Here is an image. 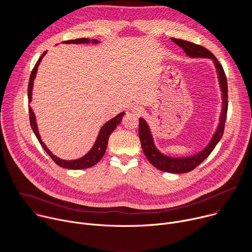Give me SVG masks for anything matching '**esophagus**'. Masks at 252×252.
I'll list each match as a JSON object with an SVG mask.
<instances>
[{
    "label": "esophagus",
    "mask_w": 252,
    "mask_h": 252,
    "mask_svg": "<svg viewBox=\"0 0 252 252\" xmlns=\"http://www.w3.org/2000/svg\"><path fill=\"white\" fill-rule=\"evenodd\" d=\"M130 111H131V112H132L134 115L138 116V115L142 114V112H143V109H142V107H141L140 105H138V104H134V105H132V106H131Z\"/></svg>",
    "instance_id": "esophagus-1"
}]
</instances>
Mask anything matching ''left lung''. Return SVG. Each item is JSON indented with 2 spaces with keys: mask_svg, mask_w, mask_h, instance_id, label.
Wrapping results in <instances>:
<instances>
[{
  "mask_svg": "<svg viewBox=\"0 0 252 252\" xmlns=\"http://www.w3.org/2000/svg\"><path fill=\"white\" fill-rule=\"evenodd\" d=\"M173 43H175L177 46L184 49L185 53L189 56L190 58H207L211 59L217 67V71L219 75L220 90L222 93V110H221V116L220 120V124L218 126L217 131L214 132L211 140L209 141L208 145L204 150H202L200 153L188 157V158H170L167 156H164L161 154L155 146L154 138L150 129V126L148 123L139 118V125H138V135L141 143V148L143 151V154L147 157L149 161L158 169L171 172V173H185L191 171L194 169L198 164H200L214 150L215 146L218 145L220 138L222 137L223 131H224V125L226 121V115H227V106H228V100H227V81L224 74V70L222 65L219 63L218 59L214 57V55L209 52L207 49H205L202 46L195 45L193 43L179 40V39H171Z\"/></svg>",
  "mask_w": 252,
  "mask_h": 252,
  "instance_id": "left-lung-1",
  "label": "left lung"
}]
</instances>
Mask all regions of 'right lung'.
Instances as JSON below:
<instances>
[{
  "mask_svg": "<svg viewBox=\"0 0 252 252\" xmlns=\"http://www.w3.org/2000/svg\"><path fill=\"white\" fill-rule=\"evenodd\" d=\"M93 43V44H96L98 43L97 40H90V39H86V38H82V39H76V40H70V41H64L63 43L65 44H89V43ZM47 52H45L41 58L38 60L37 63L34 64L32 70V74L30 76V81H29V86H28V97H29V101H32V85H33V80L35 77V74H37V70H38V66L43 59V57L46 55ZM29 114H30V123H31V126L37 136L38 140L40 141L41 146L43 147V149L46 151V153L52 158V159L61 167H64V168H68V169H84V168H88L91 167L94 164H96L101 158L103 157L106 147H107V141H109V137L111 135V133L115 130V128L117 127V126L121 123L125 113H121L119 114L117 117H115L114 119L110 120L107 123H105L103 125V126L100 128L99 133L97 135V138L94 142V147L92 148V150L83 158H79V159H74V160H63L59 158L58 157L54 156L51 151L46 147L45 143L43 142V140L41 139L39 130H38V126L37 123H35V117L34 114L32 110V107L29 106Z\"/></svg>",
  "mask_w": 252,
  "mask_h": 252,
  "instance_id": "right-lung-1",
  "label": "right lung"
}]
</instances>
